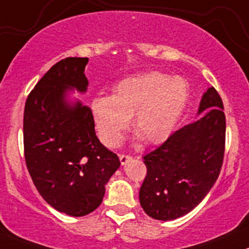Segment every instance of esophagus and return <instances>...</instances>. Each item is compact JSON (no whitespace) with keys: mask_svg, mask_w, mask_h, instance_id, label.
<instances>
[{"mask_svg":"<svg viewBox=\"0 0 249 249\" xmlns=\"http://www.w3.org/2000/svg\"><path fill=\"white\" fill-rule=\"evenodd\" d=\"M119 160H120V163H122V165H125L130 160H132V157H131V156H126V155H120Z\"/></svg>","mask_w":249,"mask_h":249,"instance_id":"obj_1","label":"esophagus"}]
</instances>
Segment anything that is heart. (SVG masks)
<instances>
[{
    "mask_svg": "<svg viewBox=\"0 0 249 249\" xmlns=\"http://www.w3.org/2000/svg\"><path fill=\"white\" fill-rule=\"evenodd\" d=\"M188 100L189 86L184 79L151 71L122 80L113 95L95 97L91 110L95 129L106 145H119L132 116L136 141L160 144L174 132Z\"/></svg>",
    "mask_w": 249,
    "mask_h": 249,
    "instance_id": "heart-1",
    "label": "heart"
}]
</instances>
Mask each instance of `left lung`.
I'll use <instances>...</instances> for the list:
<instances>
[{
  "instance_id": "obj_1",
  "label": "left lung",
  "mask_w": 249,
  "mask_h": 249,
  "mask_svg": "<svg viewBox=\"0 0 249 249\" xmlns=\"http://www.w3.org/2000/svg\"><path fill=\"white\" fill-rule=\"evenodd\" d=\"M197 116L143 157L147 173L139 202L150 217L170 221L188 214L216 182L225 154L226 117L214 87L202 95Z\"/></svg>"
}]
</instances>
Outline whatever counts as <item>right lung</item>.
Instances as JSON below:
<instances>
[{"mask_svg":"<svg viewBox=\"0 0 249 249\" xmlns=\"http://www.w3.org/2000/svg\"><path fill=\"white\" fill-rule=\"evenodd\" d=\"M87 62L54 65L28 95L23 116L24 158L35 187L49 206L75 217L100 206L120 166L95 135L91 108L72 95L87 91Z\"/></svg>","mask_w":249,"mask_h":249,"instance_id":"1","label":"right lung"}]
</instances>
